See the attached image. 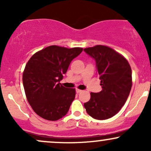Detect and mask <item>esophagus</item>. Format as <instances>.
Returning a JSON list of instances; mask_svg holds the SVG:
<instances>
[{
	"instance_id": "1",
	"label": "esophagus",
	"mask_w": 151,
	"mask_h": 151,
	"mask_svg": "<svg viewBox=\"0 0 151 151\" xmlns=\"http://www.w3.org/2000/svg\"><path fill=\"white\" fill-rule=\"evenodd\" d=\"M81 91H82V90H80V89H76V92H77V93H81Z\"/></svg>"
}]
</instances>
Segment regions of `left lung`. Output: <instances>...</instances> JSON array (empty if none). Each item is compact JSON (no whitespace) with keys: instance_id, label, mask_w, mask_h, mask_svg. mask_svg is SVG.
I'll use <instances>...</instances> for the list:
<instances>
[{"instance_id":"left-lung-1","label":"left lung","mask_w":151,"mask_h":151,"mask_svg":"<svg viewBox=\"0 0 151 151\" xmlns=\"http://www.w3.org/2000/svg\"><path fill=\"white\" fill-rule=\"evenodd\" d=\"M84 51L96 62L102 90L91 93L84 104L90 116L105 120L116 115L125 104L132 86L130 65L122 55L109 47L96 45Z\"/></svg>"}]
</instances>
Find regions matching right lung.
Wrapping results in <instances>:
<instances>
[{"label":"right lung","instance_id":"right-lung-1","mask_svg":"<svg viewBox=\"0 0 151 151\" xmlns=\"http://www.w3.org/2000/svg\"><path fill=\"white\" fill-rule=\"evenodd\" d=\"M82 50L52 45L36 52L27 62L22 83L27 101L38 116L57 121L67 114L75 98V89L65 87L60 81Z\"/></svg>","mask_w":151,"mask_h":151}]
</instances>
